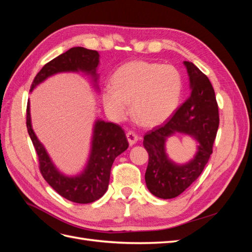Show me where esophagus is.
<instances>
[{
	"label": "esophagus",
	"mask_w": 252,
	"mask_h": 252,
	"mask_svg": "<svg viewBox=\"0 0 252 252\" xmlns=\"http://www.w3.org/2000/svg\"><path fill=\"white\" fill-rule=\"evenodd\" d=\"M126 136H127V140H128V143L130 146H132V145H134L136 143V141L139 140L138 135H136L133 131H128L126 133Z\"/></svg>",
	"instance_id": "esophagus-1"
}]
</instances>
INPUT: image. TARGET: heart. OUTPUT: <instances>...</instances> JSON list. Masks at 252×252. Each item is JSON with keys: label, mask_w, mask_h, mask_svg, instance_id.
I'll return each instance as SVG.
<instances>
[{"label": "heart", "mask_w": 252, "mask_h": 252, "mask_svg": "<svg viewBox=\"0 0 252 252\" xmlns=\"http://www.w3.org/2000/svg\"><path fill=\"white\" fill-rule=\"evenodd\" d=\"M112 85L103 88L102 100L106 112L114 121L132 114L140 124L155 127L163 124L180 104L183 79L171 65L133 61L122 65L112 75Z\"/></svg>", "instance_id": "b5f03b06"}]
</instances>
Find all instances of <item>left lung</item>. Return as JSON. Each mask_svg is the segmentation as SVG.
Returning a JSON list of instances; mask_svg holds the SVG:
<instances>
[{"label": "left lung", "instance_id": "left-lung-1", "mask_svg": "<svg viewBox=\"0 0 252 252\" xmlns=\"http://www.w3.org/2000/svg\"><path fill=\"white\" fill-rule=\"evenodd\" d=\"M183 64L189 78V97L165 125L145 135L143 142L149 155L146 186L152 194L164 200L180 195L199 178L212 154L220 122L209 79L191 62L185 61ZM178 132L197 142L194 158L184 164L173 162L165 151L166 141Z\"/></svg>", "mask_w": 252, "mask_h": 252}]
</instances>
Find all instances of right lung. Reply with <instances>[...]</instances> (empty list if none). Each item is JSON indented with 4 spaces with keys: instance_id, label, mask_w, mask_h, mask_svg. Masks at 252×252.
<instances>
[{
    "instance_id": "obj_1",
    "label": "right lung",
    "mask_w": 252,
    "mask_h": 252,
    "mask_svg": "<svg viewBox=\"0 0 252 252\" xmlns=\"http://www.w3.org/2000/svg\"><path fill=\"white\" fill-rule=\"evenodd\" d=\"M100 55L95 50L84 47H73L60 55L45 65L35 75L30 93L41 83L58 73L73 72L88 75L94 89L100 91L97 85ZM26 125L30 139L37 154L40 170L48 184L68 201L79 204L93 203L107 191L111 166L118 156L128 148V141L123 129L119 125L95 120L91 135L89 157L83 170L74 175L61 171L52 162L46 148L37 139L33 131L30 116V102L27 103Z\"/></svg>"
}]
</instances>
